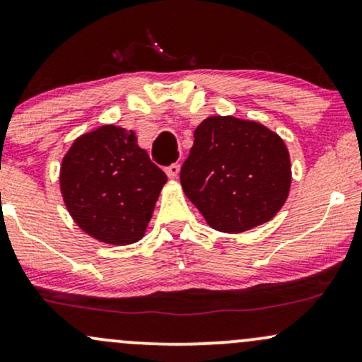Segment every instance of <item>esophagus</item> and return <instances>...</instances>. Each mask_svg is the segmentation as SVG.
I'll return each instance as SVG.
<instances>
[{
	"mask_svg": "<svg viewBox=\"0 0 362 362\" xmlns=\"http://www.w3.org/2000/svg\"><path fill=\"white\" fill-rule=\"evenodd\" d=\"M165 173H168V176L171 177V180H176L177 174H180V164L174 163L171 165H168V168H165Z\"/></svg>",
	"mask_w": 362,
	"mask_h": 362,
	"instance_id": "34e87169",
	"label": "esophagus"
}]
</instances>
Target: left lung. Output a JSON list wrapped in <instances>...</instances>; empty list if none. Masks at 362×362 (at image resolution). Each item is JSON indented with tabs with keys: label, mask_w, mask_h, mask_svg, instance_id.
<instances>
[{
	"label": "left lung",
	"mask_w": 362,
	"mask_h": 362,
	"mask_svg": "<svg viewBox=\"0 0 362 362\" xmlns=\"http://www.w3.org/2000/svg\"><path fill=\"white\" fill-rule=\"evenodd\" d=\"M180 180L211 228L245 232L269 222L286 202L290 154L279 135L261 123L210 117L194 130Z\"/></svg>",
	"instance_id": "obj_1"
}]
</instances>
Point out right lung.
Listing matches in <instances>:
<instances>
[{"mask_svg": "<svg viewBox=\"0 0 362 362\" xmlns=\"http://www.w3.org/2000/svg\"><path fill=\"white\" fill-rule=\"evenodd\" d=\"M165 181L134 132L115 125L81 135L61 165L64 203L74 222L112 245L142 239Z\"/></svg>", "mask_w": 362, "mask_h": 362, "instance_id": "obj_1", "label": "right lung"}]
</instances>
